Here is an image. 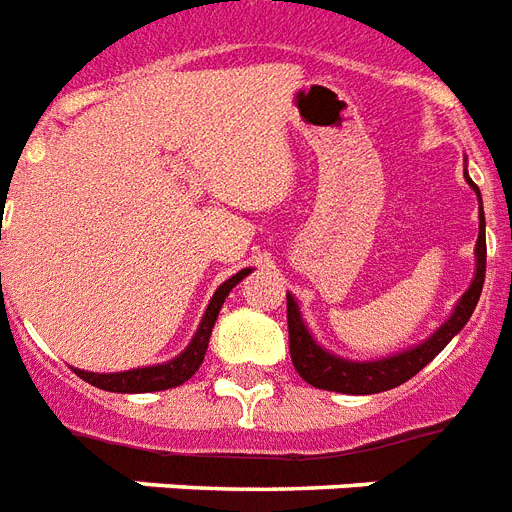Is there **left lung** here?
Wrapping results in <instances>:
<instances>
[{
	"label": "left lung",
	"mask_w": 512,
	"mask_h": 512,
	"mask_svg": "<svg viewBox=\"0 0 512 512\" xmlns=\"http://www.w3.org/2000/svg\"><path fill=\"white\" fill-rule=\"evenodd\" d=\"M473 185V180H468ZM478 193V185H473ZM481 201V193H478ZM486 279V220L484 207H481V225H478V241H476V276L468 292L460 297V303L454 305V313L433 332L425 342L406 348L401 353H393L388 358H377V361H348L335 353H329L313 340L308 327H305L303 316H300V305L295 297L287 292V324H289V353H292V364L297 374L303 377L308 385L321 390H335V393H350V396H369V393H382V390L398 388L406 380H412L414 374L425 369L441 350L449 345L457 332H460L468 319L473 316L484 289Z\"/></svg>",
	"instance_id": "left-lung-1"
}]
</instances>
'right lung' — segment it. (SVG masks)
Returning a JSON list of instances; mask_svg holds the SVG:
<instances>
[{
	"mask_svg": "<svg viewBox=\"0 0 512 512\" xmlns=\"http://www.w3.org/2000/svg\"><path fill=\"white\" fill-rule=\"evenodd\" d=\"M252 268H244L236 276L225 281L217 287V292L209 300L207 311H204V319H201L199 329L193 340L188 342V348L175 356L167 364H156V366H143V369H130V372H114V374H95V372H84V369H74L84 382H90L100 390H111V393H154V390H167L183 385L185 380H191L196 369L204 361V353H207L209 335H212V327H215L217 313L223 308L225 297L231 292L236 284H239L244 276H249Z\"/></svg>",
	"mask_w": 512,
	"mask_h": 512,
	"instance_id": "obj_1",
	"label": "right lung"
}]
</instances>
